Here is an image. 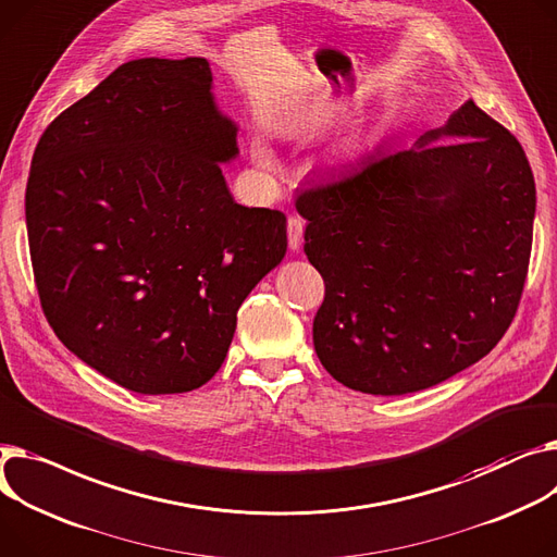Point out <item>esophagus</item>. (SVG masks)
Instances as JSON below:
<instances>
[{
    "instance_id": "esophagus-1",
    "label": "esophagus",
    "mask_w": 557,
    "mask_h": 557,
    "mask_svg": "<svg viewBox=\"0 0 557 557\" xmlns=\"http://www.w3.org/2000/svg\"><path fill=\"white\" fill-rule=\"evenodd\" d=\"M302 231H305V221H302L300 216H288V221H286V233H288V248H290L293 252L300 250Z\"/></svg>"
}]
</instances>
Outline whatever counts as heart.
I'll return each instance as SVG.
<instances>
[{
  "instance_id": "heart-1",
  "label": "heart",
  "mask_w": 557,
  "mask_h": 557,
  "mask_svg": "<svg viewBox=\"0 0 557 557\" xmlns=\"http://www.w3.org/2000/svg\"><path fill=\"white\" fill-rule=\"evenodd\" d=\"M255 157L259 159V163L271 165V152H269V150H264L262 145H257V147H255Z\"/></svg>"
}]
</instances>
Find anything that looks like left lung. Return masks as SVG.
<instances>
[{
	"label": "left lung",
	"mask_w": 557,
	"mask_h": 557,
	"mask_svg": "<svg viewBox=\"0 0 557 557\" xmlns=\"http://www.w3.org/2000/svg\"><path fill=\"white\" fill-rule=\"evenodd\" d=\"M295 208L324 280L313 347L356 392L400 396L459 374L520 307L535 178L520 140L472 100L412 147L326 172Z\"/></svg>",
	"instance_id": "1"
}]
</instances>
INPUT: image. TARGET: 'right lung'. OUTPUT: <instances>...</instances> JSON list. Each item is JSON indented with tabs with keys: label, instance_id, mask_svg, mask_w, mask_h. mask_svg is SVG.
Masks as SVG:
<instances>
[{
	"label": "right lung",
	"instance_id": "add662e5",
	"mask_svg": "<svg viewBox=\"0 0 557 557\" xmlns=\"http://www.w3.org/2000/svg\"><path fill=\"white\" fill-rule=\"evenodd\" d=\"M206 58L121 64L45 129L26 183L42 311L69 351L138 394L224 362L246 295L286 252L280 210L235 203Z\"/></svg>",
	"mask_w": 557,
	"mask_h": 557
}]
</instances>
